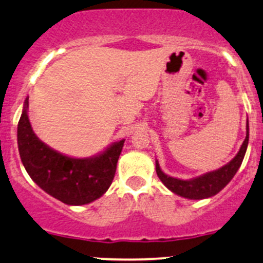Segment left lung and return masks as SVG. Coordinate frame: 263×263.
<instances>
[{
    "label": "left lung",
    "instance_id": "obj_1",
    "mask_svg": "<svg viewBox=\"0 0 263 263\" xmlns=\"http://www.w3.org/2000/svg\"><path fill=\"white\" fill-rule=\"evenodd\" d=\"M247 134H246V139L243 144L240 145V149L235 154L234 158L232 159L229 163L226 166L220 167L215 171L204 173V175L199 176V177L191 178V180H180V178L171 177V176L166 175L159 167L158 161H156V172L159 180L162 181L164 186L168 190H171L173 194L178 195V196L186 197L190 200H201L206 199V197H212L214 195L218 194L219 191L223 190L233 177L237 173L238 168L242 164L243 158H245L246 151H247L248 145V138H250V128H248L247 121Z\"/></svg>",
    "mask_w": 263,
    "mask_h": 263
}]
</instances>
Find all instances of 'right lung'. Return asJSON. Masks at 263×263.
<instances>
[{
    "label": "right lung",
    "mask_w": 263,
    "mask_h": 263,
    "mask_svg": "<svg viewBox=\"0 0 263 263\" xmlns=\"http://www.w3.org/2000/svg\"><path fill=\"white\" fill-rule=\"evenodd\" d=\"M29 99L17 125L21 162L31 180L45 192L67 205L90 204L111 185L124 139L90 158H73L51 149L32 132L29 121Z\"/></svg>",
    "instance_id": "right-lung-1"
}]
</instances>
